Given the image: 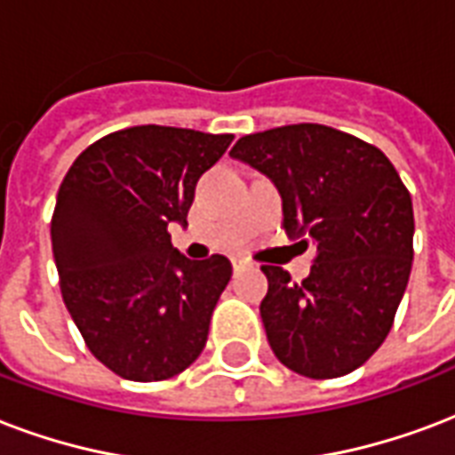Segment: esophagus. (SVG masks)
Listing matches in <instances>:
<instances>
[{"instance_id": "obj_1", "label": "esophagus", "mask_w": 455, "mask_h": 455, "mask_svg": "<svg viewBox=\"0 0 455 455\" xmlns=\"http://www.w3.org/2000/svg\"><path fill=\"white\" fill-rule=\"evenodd\" d=\"M231 265H234V269L238 272V269H243V267L248 265V259H243V258H231Z\"/></svg>"}]
</instances>
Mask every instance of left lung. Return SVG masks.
Segmentation results:
<instances>
[{
	"label": "left lung",
	"instance_id": "8db88e82",
	"mask_svg": "<svg viewBox=\"0 0 455 455\" xmlns=\"http://www.w3.org/2000/svg\"><path fill=\"white\" fill-rule=\"evenodd\" d=\"M228 155L276 186L286 235L317 248L300 283L262 267L274 355L310 379L358 370L389 334L411 276L415 221L401 176L374 145L320 124L243 135Z\"/></svg>",
	"mask_w": 455,
	"mask_h": 455
}]
</instances>
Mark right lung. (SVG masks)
<instances>
[{
    "instance_id": "right-lung-1",
    "label": "right lung",
    "mask_w": 455,
    "mask_h": 455,
    "mask_svg": "<svg viewBox=\"0 0 455 455\" xmlns=\"http://www.w3.org/2000/svg\"><path fill=\"white\" fill-rule=\"evenodd\" d=\"M231 140L193 128H124L83 150L61 181L52 251L66 310L90 353L124 379H169L207 343L231 262L188 259L166 228L188 227L197 179Z\"/></svg>"
}]
</instances>
